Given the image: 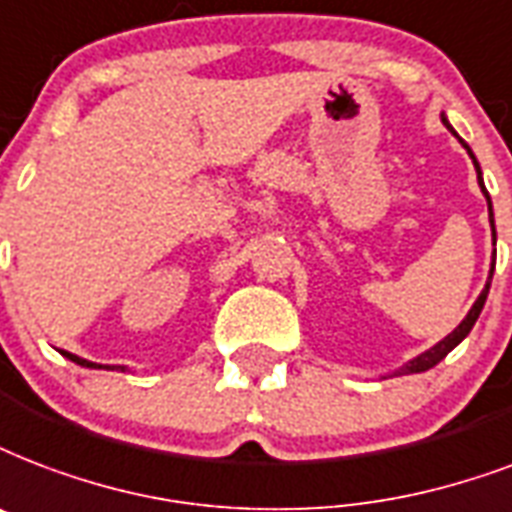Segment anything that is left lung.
<instances>
[{
	"label": "left lung",
	"instance_id": "1",
	"mask_svg": "<svg viewBox=\"0 0 512 512\" xmlns=\"http://www.w3.org/2000/svg\"><path fill=\"white\" fill-rule=\"evenodd\" d=\"M443 123H446V128H451V126H448L446 117H443ZM451 131H454V128H451ZM459 142H462V139H459ZM464 147H467V144H464ZM467 152H470V158H473V163H475V171H478V182H481V190H483V193H486V187H483V179H481V166H478V161H475V155H473V150H470V147H467ZM486 201H489V193H486ZM489 212H491V201H489ZM491 230H494V217H491ZM491 273H494V265H491ZM489 287H491V282H486L483 292H481V295H478V300H475V303H473V308H470V314H467V317L462 319V325L456 327V330L451 335H446V338H443V341H440L438 346H432V349L424 351L421 357H416V360H413V362H408V365H405V368L400 370V376H408V373H424V370L435 368V365H438V362L443 360V357H446L448 351L454 349V346H459V343H462L464 338H467V333L473 330L475 319L481 317V308H483V303H486Z\"/></svg>",
	"mask_w": 512,
	"mask_h": 512
}]
</instances>
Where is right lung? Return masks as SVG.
<instances>
[{
  "label": "right lung",
  "mask_w": 512,
  "mask_h": 512,
  "mask_svg": "<svg viewBox=\"0 0 512 512\" xmlns=\"http://www.w3.org/2000/svg\"><path fill=\"white\" fill-rule=\"evenodd\" d=\"M61 354H66V357H69V360H72V362H77V365H85V368H96V365H93V362L80 360V357H74V354H69V351H61Z\"/></svg>",
  "instance_id": "add662e5"
}]
</instances>
